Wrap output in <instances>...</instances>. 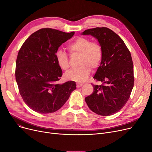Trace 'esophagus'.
Instances as JSON below:
<instances>
[{
	"instance_id": "obj_1",
	"label": "esophagus",
	"mask_w": 152,
	"mask_h": 152,
	"mask_svg": "<svg viewBox=\"0 0 152 152\" xmlns=\"http://www.w3.org/2000/svg\"><path fill=\"white\" fill-rule=\"evenodd\" d=\"M83 86V83H77V84H76V87H77V88H79V87H81V86Z\"/></svg>"
}]
</instances>
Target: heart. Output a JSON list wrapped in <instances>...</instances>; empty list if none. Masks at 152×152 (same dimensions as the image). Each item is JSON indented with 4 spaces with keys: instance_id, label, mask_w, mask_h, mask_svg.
Segmentation results:
<instances>
[{
    "instance_id": "b5f03b06",
    "label": "heart",
    "mask_w": 152,
    "mask_h": 152,
    "mask_svg": "<svg viewBox=\"0 0 152 152\" xmlns=\"http://www.w3.org/2000/svg\"><path fill=\"white\" fill-rule=\"evenodd\" d=\"M67 49L71 55H80L79 65H81L79 67L66 72L65 76L69 80L84 81L90 75L91 68L96 69L100 66L103 58V49L99 42L92 41L87 37H78L69 43ZM55 57L61 69H68L69 57L65 52L58 50L55 53Z\"/></svg>"
}]
</instances>
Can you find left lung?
I'll use <instances>...</instances> for the list:
<instances>
[{
    "mask_svg": "<svg viewBox=\"0 0 152 152\" xmlns=\"http://www.w3.org/2000/svg\"><path fill=\"white\" fill-rule=\"evenodd\" d=\"M82 34L96 38L103 49L100 65L94 76L102 84H92L94 92L85 101L96 114L112 115L125 105L133 89L134 66L131 53L123 39L108 28L86 29Z\"/></svg>",
    "mask_w": 152,
    "mask_h": 152,
    "instance_id": "1",
    "label": "left lung"
}]
</instances>
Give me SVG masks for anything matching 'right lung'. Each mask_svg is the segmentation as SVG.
Listing matches in <instances>:
<instances>
[{"label": "right lung", "instance_id": "right-lung-1", "mask_svg": "<svg viewBox=\"0 0 152 152\" xmlns=\"http://www.w3.org/2000/svg\"><path fill=\"white\" fill-rule=\"evenodd\" d=\"M74 34L42 28L32 34L20 48L16 61V81L23 101L36 112L57 111L76 88L75 81L58 83L62 71L55 57L58 47Z\"/></svg>", "mask_w": 152, "mask_h": 152}]
</instances>
